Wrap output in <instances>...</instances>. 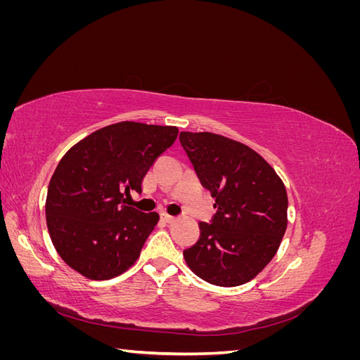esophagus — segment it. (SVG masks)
Returning a JSON list of instances; mask_svg holds the SVG:
<instances>
[{"mask_svg": "<svg viewBox=\"0 0 360 360\" xmlns=\"http://www.w3.org/2000/svg\"><path fill=\"white\" fill-rule=\"evenodd\" d=\"M160 217H162V221H165V222H168V224H171V222L176 221V217L171 216V214H167V213H162V214H160Z\"/></svg>", "mask_w": 360, "mask_h": 360, "instance_id": "1", "label": "esophagus"}]
</instances>
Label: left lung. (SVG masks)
Masks as SVG:
<instances>
[{
	"label": "left lung",
	"mask_w": 360,
	"mask_h": 360,
	"mask_svg": "<svg viewBox=\"0 0 360 360\" xmlns=\"http://www.w3.org/2000/svg\"><path fill=\"white\" fill-rule=\"evenodd\" d=\"M195 172L214 198L212 224L183 250L195 275L219 287L254 279L275 257L287 230L288 198L275 169L250 147L210 132H181Z\"/></svg>",
	"instance_id": "left-lung-1"
}]
</instances>
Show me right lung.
Wrapping results in <instances>:
<instances>
[{"label":"right lung","mask_w":360,"mask_h":360,"mask_svg":"<svg viewBox=\"0 0 360 360\" xmlns=\"http://www.w3.org/2000/svg\"><path fill=\"white\" fill-rule=\"evenodd\" d=\"M177 135L176 126L122 122L96 130L63 156L45 210L53 248L69 267L105 281L134 266L159 214L124 205L123 197L143 191L147 171Z\"/></svg>","instance_id":"add662e5"}]
</instances>
